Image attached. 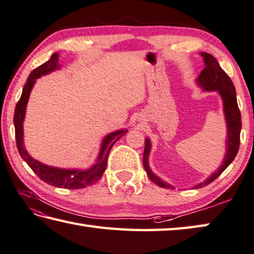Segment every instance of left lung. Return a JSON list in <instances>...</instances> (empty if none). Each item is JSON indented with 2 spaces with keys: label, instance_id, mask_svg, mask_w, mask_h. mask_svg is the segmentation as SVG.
Wrapping results in <instances>:
<instances>
[{
  "label": "left lung",
  "instance_id": "8db88e82",
  "mask_svg": "<svg viewBox=\"0 0 254 254\" xmlns=\"http://www.w3.org/2000/svg\"><path fill=\"white\" fill-rule=\"evenodd\" d=\"M203 58L204 68L201 71L200 75L197 76L196 83L203 91H216L220 94L221 99L223 102V112L225 118V123H227V142H225V155L222 164L216 170L214 173H212L209 178L205 179L203 182L196 184L193 188L200 189L205 187L222 173L227 169L232 161L236 158L240 146V132H241L242 123H241V113L238 107L237 102V93L236 87L230 79L229 75L225 73L221 66L219 65L213 55L209 53L201 52L200 53ZM151 152V141L149 137H145V146L144 153H143V167L145 169L147 177L150 178L151 181H153L159 187L164 189H174V187L170 186L169 183L164 182L162 179H160L158 175H155L151 171L149 165V155Z\"/></svg>",
  "mask_w": 254,
  "mask_h": 254
}]
</instances>
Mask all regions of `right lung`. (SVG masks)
Instances as JSON below:
<instances>
[{
	"mask_svg": "<svg viewBox=\"0 0 254 254\" xmlns=\"http://www.w3.org/2000/svg\"><path fill=\"white\" fill-rule=\"evenodd\" d=\"M61 67V64H59V53L52 54V57L43 63L42 65L34 68L30 73L27 81L23 87L22 95L15 107L14 111V127H15V139L18 153L22 156V159L25 161L27 165L33 170V172L42 180L51 186L57 188H64V189H83L85 187L92 186V184L98 182L100 178L102 177L103 172L105 171L108 164V156L110 151H111L114 143L117 142L120 137H122L127 132V128L123 130H118L109 133L104 137L101 143L100 152L98 159L95 160L94 164L91 168L86 170H79V169H61L50 167L44 163H41L40 161L35 160L27 153L24 146V141H23V122H24L26 105L29 102L30 93L32 87L35 84L36 79H39L42 75H47L49 73L55 70H59Z\"/></svg>",
	"mask_w": 254,
	"mask_h": 254,
	"instance_id": "1",
	"label": "right lung"
}]
</instances>
